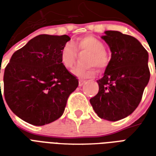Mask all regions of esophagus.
<instances>
[{
    "label": "esophagus",
    "instance_id": "1",
    "mask_svg": "<svg viewBox=\"0 0 156 156\" xmlns=\"http://www.w3.org/2000/svg\"><path fill=\"white\" fill-rule=\"evenodd\" d=\"M85 82H86L85 80H81V79H80V80L78 81V85H79V86H83Z\"/></svg>",
    "mask_w": 156,
    "mask_h": 156
}]
</instances>
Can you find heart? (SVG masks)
<instances>
[{"label": "heart", "instance_id": "obj_1", "mask_svg": "<svg viewBox=\"0 0 156 156\" xmlns=\"http://www.w3.org/2000/svg\"><path fill=\"white\" fill-rule=\"evenodd\" d=\"M88 52L87 64L90 67L87 68L77 67L72 73L80 78L92 77L97 73V68L105 70L109 64L110 56L105 49V44L99 39L93 36H84L78 38L73 45L66 43L60 51V62L64 68L70 69L76 63L78 53Z\"/></svg>", "mask_w": 156, "mask_h": 156}]
</instances>
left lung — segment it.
Here are the masks:
<instances>
[{
    "label": "left lung",
    "mask_w": 156,
    "mask_h": 156,
    "mask_svg": "<svg viewBox=\"0 0 156 156\" xmlns=\"http://www.w3.org/2000/svg\"><path fill=\"white\" fill-rule=\"evenodd\" d=\"M111 51V59L99 89L90 104L99 118L118 121L131 115L140 105L151 73L145 48L137 39L117 31L103 36Z\"/></svg>",
    "instance_id": "left-lung-1"
}]
</instances>
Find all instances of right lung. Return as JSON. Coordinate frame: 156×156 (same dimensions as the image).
Returning a JSON list of instances; mask_svg holds the SVG:
<instances>
[{
  "instance_id": "right-lung-1",
  "label": "right lung",
  "mask_w": 156,
  "mask_h": 156,
  "mask_svg": "<svg viewBox=\"0 0 156 156\" xmlns=\"http://www.w3.org/2000/svg\"><path fill=\"white\" fill-rule=\"evenodd\" d=\"M68 41L67 35L41 34L12 56L4 72V96L22 120L41 126L63 114L69 95L78 86L77 78L60 62V51Z\"/></svg>"
}]
</instances>
